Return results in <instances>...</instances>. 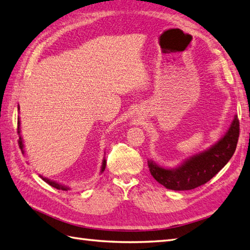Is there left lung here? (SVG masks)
Instances as JSON below:
<instances>
[{
  "label": "left lung",
  "mask_w": 250,
  "mask_h": 250,
  "mask_svg": "<svg viewBox=\"0 0 250 250\" xmlns=\"http://www.w3.org/2000/svg\"><path fill=\"white\" fill-rule=\"evenodd\" d=\"M240 136V121L235 116L226 135L208 150L188 159L176 168H163L148 161V167L159 184L171 190H191L213 178L236 149Z\"/></svg>",
  "instance_id": "obj_1"
}]
</instances>
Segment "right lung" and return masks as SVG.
Returning a JSON list of instances; mask_svg holds the SVG:
<instances>
[{"instance_id": "obj_1", "label": "right lung", "mask_w": 250, "mask_h": 250, "mask_svg": "<svg viewBox=\"0 0 250 250\" xmlns=\"http://www.w3.org/2000/svg\"><path fill=\"white\" fill-rule=\"evenodd\" d=\"M20 121H19V119H18V129H17V133L20 135ZM18 144H19V147H20V149H21V151H22V153L24 152L23 151V144H22V140H21V136H19V140H18ZM105 167H106V160H103V164H102V172H104V169H105ZM40 177L44 180V182H46L47 184L48 185H50L51 187H54V188H56V189H59V190H67L68 188L67 187H65V186H61V185H59V184H57L56 182H52V180H50V179H48V178H45V177H43V176H41L40 175Z\"/></svg>"}]
</instances>
